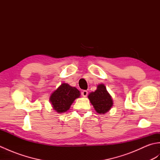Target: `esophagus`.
<instances>
[{
	"instance_id": "1",
	"label": "esophagus",
	"mask_w": 160,
	"mask_h": 160,
	"mask_svg": "<svg viewBox=\"0 0 160 160\" xmlns=\"http://www.w3.org/2000/svg\"><path fill=\"white\" fill-rule=\"evenodd\" d=\"M82 96L84 97V98L87 97V95H88V91H86V90H84L82 92Z\"/></svg>"
}]
</instances>
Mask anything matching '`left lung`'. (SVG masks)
I'll use <instances>...</instances> for the list:
<instances>
[{
	"instance_id": "left-lung-1",
	"label": "left lung",
	"mask_w": 160,
	"mask_h": 160,
	"mask_svg": "<svg viewBox=\"0 0 160 160\" xmlns=\"http://www.w3.org/2000/svg\"><path fill=\"white\" fill-rule=\"evenodd\" d=\"M91 104L99 114H105L111 110L113 105V101L104 84L97 86V89L91 92L88 96Z\"/></svg>"
}]
</instances>
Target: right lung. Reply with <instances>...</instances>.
<instances>
[{
    "label": "right lung",
    "mask_w": 160,
    "mask_h": 160,
    "mask_svg": "<svg viewBox=\"0 0 160 160\" xmlns=\"http://www.w3.org/2000/svg\"><path fill=\"white\" fill-rule=\"evenodd\" d=\"M80 96V91L76 87L62 83L51 94L49 101L54 111L61 113L69 110L74 100Z\"/></svg>",
    "instance_id": "right-lung-1"
}]
</instances>
